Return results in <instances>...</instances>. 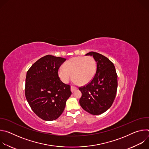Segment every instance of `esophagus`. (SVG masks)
Returning <instances> with one entry per match:
<instances>
[{"instance_id":"34e87169","label":"esophagus","mask_w":149,"mask_h":149,"mask_svg":"<svg viewBox=\"0 0 149 149\" xmlns=\"http://www.w3.org/2000/svg\"><path fill=\"white\" fill-rule=\"evenodd\" d=\"M77 89V88L75 87H74V86H71V91L72 93H73V92H74V91H75Z\"/></svg>"}]
</instances>
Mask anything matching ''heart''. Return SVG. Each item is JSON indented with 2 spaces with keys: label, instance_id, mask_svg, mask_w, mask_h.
I'll return each instance as SVG.
<instances>
[{
  "label": "heart",
  "instance_id": "obj_1",
  "mask_svg": "<svg viewBox=\"0 0 149 149\" xmlns=\"http://www.w3.org/2000/svg\"><path fill=\"white\" fill-rule=\"evenodd\" d=\"M97 70L94 58L90 56L74 57L68 61L64 68L58 70V76L63 83H68L72 78L81 85L89 83L94 78Z\"/></svg>",
  "mask_w": 149,
  "mask_h": 149
}]
</instances>
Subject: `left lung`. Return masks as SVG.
Instances as JSON below:
<instances>
[{"label":"left lung","instance_id":"1","mask_svg":"<svg viewBox=\"0 0 149 149\" xmlns=\"http://www.w3.org/2000/svg\"><path fill=\"white\" fill-rule=\"evenodd\" d=\"M93 56L97 62L96 73L90 83L79 88L81 107L93 115H100L110 108L117 89V75L113 63L107 57L95 52Z\"/></svg>","mask_w":149,"mask_h":149}]
</instances>
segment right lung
Masks as SVG:
<instances>
[{"label":"right lung","mask_w":149,"mask_h":149,"mask_svg":"<svg viewBox=\"0 0 149 149\" xmlns=\"http://www.w3.org/2000/svg\"><path fill=\"white\" fill-rule=\"evenodd\" d=\"M65 61L48 55L35 62L26 73V98L32 111L44 120L57 119L71 95L70 86L63 83L58 74Z\"/></svg>","instance_id":"1"}]
</instances>
